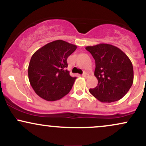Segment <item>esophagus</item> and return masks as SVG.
Here are the masks:
<instances>
[{
	"mask_svg": "<svg viewBox=\"0 0 146 146\" xmlns=\"http://www.w3.org/2000/svg\"><path fill=\"white\" fill-rule=\"evenodd\" d=\"M82 76L84 77V78H88V74L87 73H86V72H84V73L82 74Z\"/></svg>",
	"mask_w": 146,
	"mask_h": 146,
	"instance_id": "esophagus-1",
	"label": "esophagus"
}]
</instances>
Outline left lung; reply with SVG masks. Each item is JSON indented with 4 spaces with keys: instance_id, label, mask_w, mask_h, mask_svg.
<instances>
[{
    "instance_id": "8db88e82",
    "label": "left lung",
    "mask_w": 146,
    "mask_h": 146,
    "mask_svg": "<svg viewBox=\"0 0 146 146\" xmlns=\"http://www.w3.org/2000/svg\"><path fill=\"white\" fill-rule=\"evenodd\" d=\"M95 61L94 75L98 86L89 90L95 98L104 103L119 100L128 92L133 83L132 64L124 52L109 44L88 46Z\"/></svg>"
}]
</instances>
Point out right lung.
<instances>
[{
  "label": "right lung",
  "mask_w": 146,
  "mask_h": 146,
  "mask_svg": "<svg viewBox=\"0 0 146 146\" xmlns=\"http://www.w3.org/2000/svg\"><path fill=\"white\" fill-rule=\"evenodd\" d=\"M77 48L75 44L58 40L35 52L28 67V76L35 93L46 101H56L67 95L76 78L71 77L67 58Z\"/></svg>",
  "instance_id": "right-lung-1"
}]
</instances>
